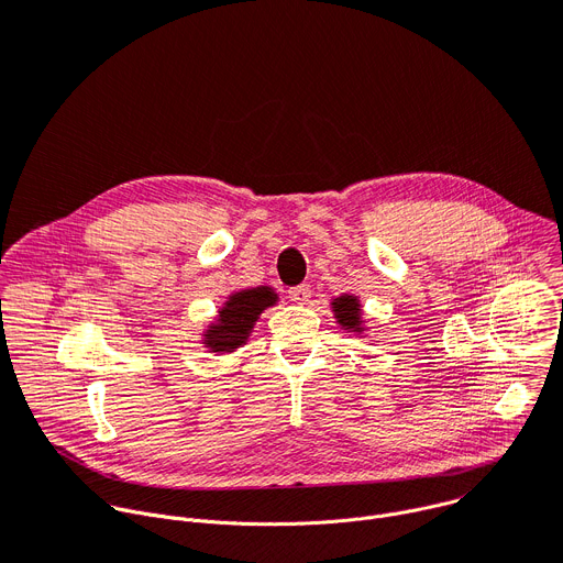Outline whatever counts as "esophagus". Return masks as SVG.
Segmentation results:
<instances>
[{
	"mask_svg": "<svg viewBox=\"0 0 563 563\" xmlns=\"http://www.w3.org/2000/svg\"><path fill=\"white\" fill-rule=\"evenodd\" d=\"M288 297H290V301H295V303H306V301L310 299V286H308V284L292 286V288L288 290Z\"/></svg>",
	"mask_w": 563,
	"mask_h": 563,
	"instance_id": "34e87169",
	"label": "esophagus"
}]
</instances>
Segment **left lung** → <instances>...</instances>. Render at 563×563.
<instances>
[{"label": "left lung", "mask_w": 563, "mask_h": 563, "mask_svg": "<svg viewBox=\"0 0 563 563\" xmlns=\"http://www.w3.org/2000/svg\"><path fill=\"white\" fill-rule=\"evenodd\" d=\"M331 308H333V316L338 320V324L349 331V333H357L362 335L366 329H364V320H362V303L355 295H340L331 301Z\"/></svg>", "instance_id": "1"}]
</instances>
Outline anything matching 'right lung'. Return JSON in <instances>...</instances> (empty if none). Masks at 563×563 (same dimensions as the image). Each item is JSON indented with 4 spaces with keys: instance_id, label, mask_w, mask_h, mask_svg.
<instances>
[{
    "instance_id": "obj_1",
    "label": "right lung",
    "mask_w": 563,
    "mask_h": 563,
    "mask_svg": "<svg viewBox=\"0 0 563 563\" xmlns=\"http://www.w3.org/2000/svg\"><path fill=\"white\" fill-rule=\"evenodd\" d=\"M277 292L271 286L241 288L228 295L219 316L203 331V344L210 353H232L243 346L253 333L260 316L277 303Z\"/></svg>"
}]
</instances>
